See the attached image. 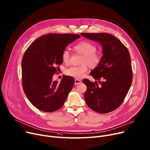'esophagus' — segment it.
Wrapping results in <instances>:
<instances>
[{"instance_id":"1","label":"esophagus","mask_w":150,"mask_h":150,"mask_svg":"<svg viewBox=\"0 0 150 150\" xmlns=\"http://www.w3.org/2000/svg\"><path fill=\"white\" fill-rule=\"evenodd\" d=\"M81 83H82V81L80 80L75 79V82H74L75 85H79V84H80Z\"/></svg>"}]
</instances>
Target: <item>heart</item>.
<instances>
[{
  "label": "heart",
  "mask_w": 150,
  "mask_h": 150,
  "mask_svg": "<svg viewBox=\"0 0 150 150\" xmlns=\"http://www.w3.org/2000/svg\"><path fill=\"white\" fill-rule=\"evenodd\" d=\"M75 50L79 53L83 55L82 60V65L71 67L65 71V74L76 79H81L88 71V67L86 64L94 68L97 67L100 63L101 56L96 53V46L88 41H80L74 46ZM62 60L64 63H68L70 59V53L67 49H65L62 53Z\"/></svg>",
  "instance_id": "heart-1"
}]
</instances>
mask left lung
Returning a JSON list of instances; mask_svg holds the SVG:
<instances>
[{
    "instance_id": "obj_1",
    "label": "left lung",
    "mask_w": 150,
    "mask_h": 150,
    "mask_svg": "<svg viewBox=\"0 0 150 150\" xmlns=\"http://www.w3.org/2000/svg\"><path fill=\"white\" fill-rule=\"evenodd\" d=\"M85 38L99 42L103 56L100 64L90 73L94 79L83 80L87 89L84 98L88 106L100 113L117 109L127 94L132 82L130 55L125 46L115 37L107 33H82Z\"/></svg>"
}]
</instances>
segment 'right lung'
I'll use <instances>...</instances> for the list:
<instances>
[{
    "instance_id": "1",
    "label": "right lung",
    "mask_w": 150,
    "mask_h": 150,
    "mask_svg": "<svg viewBox=\"0 0 150 150\" xmlns=\"http://www.w3.org/2000/svg\"><path fill=\"white\" fill-rule=\"evenodd\" d=\"M80 37L77 34L49 33L34 41L27 49L21 61L22 85L34 107L52 112L64 105L74 79L64 76L58 83L52 78L59 69L56 67L62 63L63 51Z\"/></svg>"
}]
</instances>
